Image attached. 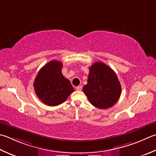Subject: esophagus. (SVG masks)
Listing matches in <instances>:
<instances>
[{"instance_id": "esophagus-1", "label": "esophagus", "mask_w": 156, "mask_h": 156, "mask_svg": "<svg viewBox=\"0 0 156 156\" xmlns=\"http://www.w3.org/2000/svg\"><path fill=\"white\" fill-rule=\"evenodd\" d=\"M82 87L81 86V85H80V86H78V87H76V90L80 91V90H82Z\"/></svg>"}]
</instances>
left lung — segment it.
Instances as JSON below:
<instances>
[{
  "label": "left lung",
  "instance_id": "left-lung-1",
  "mask_svg": "<svg viewBox=\"0 0 156 156\" xmlns=\"http://www.w3.org/2000/svg\"><path fill=\"white\" fill-rule=\"evenodd\" d=\"M83 92L93 105L108 109L120 98L121 85L114 70L102 62H95L90 67Z\"/></svg>",
  "mask_w": 156,
  "mask_h": 156
}]
</instances>
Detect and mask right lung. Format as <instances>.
<instances>
[{
  "label": "right lung",
  "mask_w": 156,
  "mask_h": 156,
  "mask_svg": "<svg viewBox=\"0 0 156 156\" xmlns=\"http://www.w3.org/2000/svg\"><path fill=\"white\" fill-rule=\"evenodd\" d=\"M62 67L59 61H51L40 69L34 82L36 95L47 105L62 104L74 92L69 80L62 74Z\"/></svg>",
  "instance_id": "add662e5"
}]
</instances>
